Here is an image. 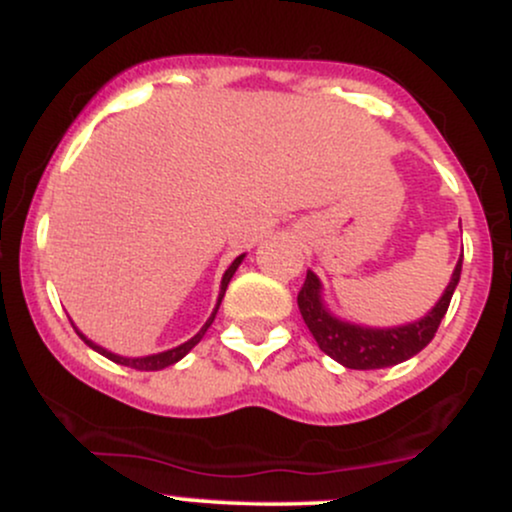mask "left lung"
<instances>
[{"mask_svg":"<svg viewBox=\"0 0 512 512\" xmlns=\"http://www.w3.org/2000/svg\"><path fill=\"white\" fill-rule=\"evenodd\" d=\"M462 274V255L452 269L450 284L445 286L438 303L419 320L395 327H368L361 322H351L346 317L332 313L325 301L322 281L313 269H308L305 284L298 293V310H301L305 325L315 337L317 346L327 356L342 363L344 368L375 370L390 368L407 358L419 354L424 346L436 337L440 320L448 313V305Z\"/></svg>","mask_w":512,"mask_h":512,"instance_id":"8db88e82","label":"left lung"}]
</instances>
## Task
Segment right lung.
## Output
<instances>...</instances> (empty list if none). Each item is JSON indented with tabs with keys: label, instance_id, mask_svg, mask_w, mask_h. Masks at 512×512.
Listing matches in <instances>:
<instances>
[{
	"label": "right lung",
	"instance_id": "right-lung-1",
	"mask_svg": "<svg viewBox=\"0 0 512 512\" xmlns=\"http://www.w3.org/2000/svg\"><path fill=\"white\" fill-rule=\"evenodd\" d=\"M245 260V252L243 255H238L236 260L231 262V267L226 269V272H223V279H221V291H219V298H216V305H214V310H211V315H209V320L204 322L202 325V330H199L195 337H190L187 339V342H182V344H178V346H173V349H166V351H158V354H149V356H120V354H115V351H110V349H105V346H101V344H96L93 342V339H88L84 332L79 330V327L74 325V330H76V334H79L81 339H84V342L91 346L93 351H98V354L101 356H105V358H110V361L113 363H120V366H127V368H134V370H163V368H168V366H173V363H178L180 358H185L187 354H190L192 349H195V346L202 342V337L204 334H207V330L211 327V322H214V317H216V313H219V305H221V301H223V293H226V289H228V284H231V279H233V274H236V269L240 267V262Z\"/></svg>",
	"mask_w": 512,
	"mask_h": 512
}]
</instances>
